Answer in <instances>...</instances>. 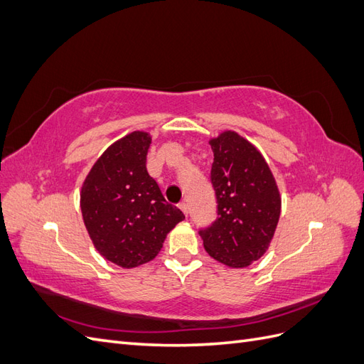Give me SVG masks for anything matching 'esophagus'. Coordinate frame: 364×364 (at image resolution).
<instances>
[{
	"mask_svg": "<svg viewBox=\"0 0 364 364\" xmlns=\"http://www.w3.org/2000/svg\"><path fill=\"white\" fill-rule=\"evenodd\" d=\"M179 208L182 209V213H183L185 215H188V205H186L185 202H181V203H179Z\"/></svg>",
	"mask_w": 364,
	"mask_h": 364,
	"instance_id": "esophagus-1",
	"label": "esophagus"
}]
</instances>
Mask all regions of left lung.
Returning <instances> with one entry per match:
<instances>
[{
  "label": "left lung",
  "mask_w": 364,
  "mask_h": 364,
  "mask_svg": "<svg viewBox=\"0 0 364 364\" xmlns=\"http://www.w3.org/2000/svg\"><path fill=\"white\" fill-rule=\"evenodd\" d=\"M217 218L199 234L205 250L229 267H247L267 250L281 214V197L266 159L235 132L209 141Z\"/></svg>",
  "instance_id": "obj_1"
}]
</instances>
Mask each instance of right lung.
I'll return each mask as SVG.
<instances>
[{
  "label": "right lung",
  "mask_w": 364,
  "mask_h": 364,
  "mask_svg": "<svg viewBox=\"0 0 364 364\" xmlns=\"http://www.w3.org/2000/svg\"><path fill=\"white\" fill-rule=\"evenodd\" d=\"M151 138L146 132L114 142L82 186L83 222L95 249L117 266L132 269L155 258L165 237L185 218L147 173Z\"/></svg>",
  "instance_id": "obj_1"
}]
</instances>
